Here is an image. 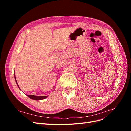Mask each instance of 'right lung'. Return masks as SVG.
I'll return each instance as SVG.
<instances>
[{"instance_id":"1","label":"right lung","mask_w":131,"mask_h":131,"mask_svg":"<svg viewBox=\"0 0 131 131\" xmlns=\"http://www.w3.org/2000/svg\"><path fill=\"white\" fill-rule=\"evenodd\" d=\"M14 77H15V81H16V82L17 84V86L18 87V88L20 89V88H19V87L17 84V81H16V77H15V74H14ZM21 90V89H20ZM27 96L29 97L30 98L32 99V100H43V99H45L46 98H47L48 96H35V95H28L27 94Z\"/></svg>"}]
</instances>
